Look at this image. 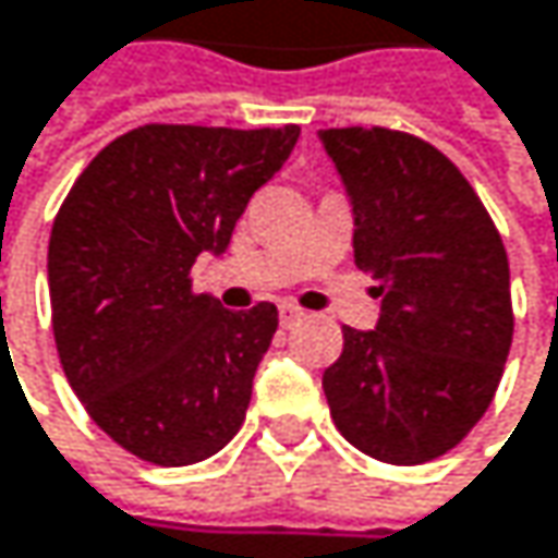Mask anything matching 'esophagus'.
<instances>
[{"instance_id":"34e87169","label":"esophagus","mask_w":558,"mask_h":558,"mask_svg":"<svg viewBox=\"0 0 558 558\" xmlns=\"http://www.w3.org/2000/svg\"><path fill=\"white\" fill-rule=\"evenodd\" d=\"M303 316H306V313H303L296 303H280V323H283L287 329H290V326H296Z\"/></svg>"}]
</instances>
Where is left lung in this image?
<instances>
[{"instance_id": "1", "label": "left lung", "mask_w": 558, "mask_h": 558, "mask_svg": "<svg viewBox=\"0 0 558 558\" xmlns=\"http://www.w3.org/2000/svg\"><path fill=\"white\" fill-rule=\"evenodd\" d=\"M355 213V265L378 329H342L323 372L336 429L365 456L420 465L485 416L513 339L510 268L485 203L439 148L397 129H323Z\"/></svg>"}]
</instances>
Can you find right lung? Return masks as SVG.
<instances>
[{
    "instance_id": "1",
    "label": "right lung",
    "mask_w": 558,
    "mask_h": 558,
    "mask_svg": "<svg viewBox=\"0 0 558 558\" xmlns=\"http://www.w3.org/2000/svg\"><path fill=\"white\" fill-rule=\"evenodd\" d=\"M296 125H138L109 142L60 203L48 245L63 375L93 423L151 465L216 456L245 423L278 306L222 310L196 293L199 252H222Z\"/></svg>"
}]
</instances>
